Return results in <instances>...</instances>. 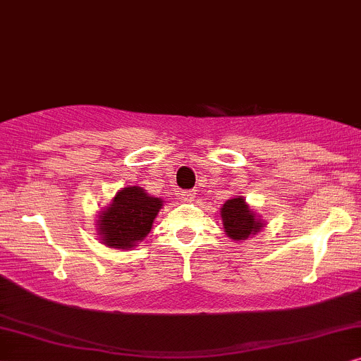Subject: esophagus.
Returning <instances> with one entry per match:
<instances>
[{"mask_svg":"<svg viewBox=\"0 0 361 361\" xmlns=\"http://www.w3.org/2000/svg\"><path fill=\"white\" fill-rule=\"evenodd\" d=\"M195 191H190V190H186V191H181V198H183L185 201H191L195 198Z\"/></svg>","mask_w":361,"mask_h":361,"instance_id":"34e87169","label":"esophagus"}]
</instances>
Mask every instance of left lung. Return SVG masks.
Masks as SVG:
<instances>
[{"instance_id": "left-lung-1", "label": "left lung", "mask_w": 361, "mask_h": 361, "mask_svg": "<svg viewBox=\"0 0 361 361\" xmlns=\"http://www.w3.org/2000/svg\"><path fill=\"white\" fill-rule=\"evenodd\" d=\"M221 218H223L226 234L234 241H244L262 228V223L256 219L241 196L226 201L221 208Z\"/></svg>"}]
</instances>
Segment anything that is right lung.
<instances>
[{"mask_svg":"<svg viewBox=\"0 0 361 361\" xmlns=\"http://www.w3.org/2000/svg\"><path fill=\"white\" fill-rule=\"evenodd\" d=\"M163 201L152 198L140 186L118 191L114 203L99 216V234L104 244L115 249L137 246L152 231Z\"/></svg>","mask_w":361,"mask_h":361,"instance_id":"add662e5","label":"right lung"}]
</instances>
